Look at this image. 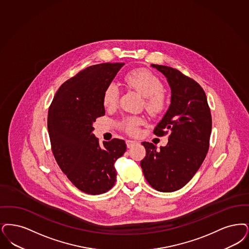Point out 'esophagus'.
<instances>
[{
    "mask_svg": "<svg viewBox=\"0 0 249 249\" xmlns=\"http://www.w3.org/2000/svg\"><path fill=\"white\" fill-rule=\"evenodd\" d=\"M136 143H138V142H136V141H131V140H128V141H126V144H127V147H128V148L132 147V146H133V145H135Z\"/></svg>",
    "mask_w": 249,
    "mask_h": 249,
    "instance_id": "1",
    "label": "esophagus"
}]
</instances>
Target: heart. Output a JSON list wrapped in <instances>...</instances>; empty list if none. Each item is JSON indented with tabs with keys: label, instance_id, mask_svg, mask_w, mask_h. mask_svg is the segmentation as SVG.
Listing matches in <instances>:
<instances>
[{
	"label": "heart",
	"instance_id": "b5f03b06",
	"mask_svg": "<svg viewBox=\"0 0 249 249\" xmlns=\"http://www.w3.org/2000/svg\"><path fill=\"white\" fill-rule=\"evenodd\" d=\"M125 83L144 97V108L152 116L162 114L168 106L166 95L162 92L164 89L161 80L152 72L145 70L129 71L124 78ZM120 99V88L118 84L111 81L107 84L103 94L104 106L107 108L115 107ZM142 120L139 117H128L121 120V129L130 135H136Z\"/></svg>",
	"mask_w": 249,
	"mask_h": 249
}]
</instances>
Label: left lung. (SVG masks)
Segmentation results:
<instances>
[{
  "mask_svg": "<svg viewBox=\"0 0 249 249\" xmlns=\"http://www.w3.org/2000/svg\"><path fill=\"white\" fill-rule=\"evenodd\" d=\"M151 66L165 75L171 89L169 110L154 129L157 136L169 132V142L160 150L152 142H142L146 155L141 167L154 189L169 193L182 188L202 165L212 119L206 93L196 80L170 67Z\"/></svg>",
  "mask_w": 249,
  "mask_h": 249,
  "instance_id": "1",
  "label": "left lung"
}]
</instances>
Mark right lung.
<instances>
[{
    "mask_svg": "<svg viewBox=\"0 0 249 249\" xmlns=\"http://www.w3.org/2000/svg\"><path fill=\"white\" fill-rule=\"evenodd\" d=\"M124 63L88 67L65 81L48 111L51 148L61 170L83 193L100 195L111 189L117 178L114 167L123 156V140L95 138L92 123L105 115L104 90Z\"/></svg>",
    "mask_w": 249,
    "mask_h": 249,
    "instance_id": "obj_1",
    "label": "right lung"
}]
</instances>
